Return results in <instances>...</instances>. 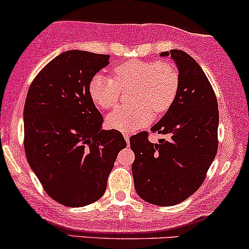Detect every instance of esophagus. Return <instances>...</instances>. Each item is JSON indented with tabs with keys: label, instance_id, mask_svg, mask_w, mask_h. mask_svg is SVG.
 I'll return each mask as SVG.
<instances>
[{
	"label": "esophagus",
	"instance_id": "1",
	"mask_svg": "<svg viewBox=\"0 0 249 249\" xmlns=\"http://www.w3.org/2000/svg\"><path fill=\"white\" fill-rule=\"evenodd\" d=\"M124 138H125V142H126L127 144H129V142H130V133H124Z\"/></svg>",
	"mask_w": 249,
	"mask_h": 249
}]
</instances>
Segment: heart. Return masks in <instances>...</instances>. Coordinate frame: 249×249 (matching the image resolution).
Segmentation results:
<instances>
[{
	"instance_id": "b5f03b06",
	"label": "heart",
	"mask_w": 249,
	"mask_h": 249,
	"mask_svg": "<svg viewBox=\"0 0 249 249\" xmlns=\"http://www.w3.org/2000/svg\"><path fill=\"white\" fill-rule=\"evenodd\" d=\"M133 86L132 105L120 106L107 114L108 129L131 132L146 126L154 117L173 106L179 89V75L173 65L164 61L130 60L113 68V78L99 72L89 80L87 91L98 107L107 110L118 102L119 87Z\"/></svg>"
}]
</instances>
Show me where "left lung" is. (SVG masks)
Returning <instances> with one entry per match:
<instances>
[{
  "label": "left lung",
  "mask_w": 249,
  "mask_h": 249,
  "mask_svg": "<svg viewBox=\"0 0 249 249\" xmlns=\"http://www.w3.org/2000/svg\"><path fill=\"white\" fill-rule=\"evenodd\" d=\"M160 56H170L179 75L176 100L151 127L168 139L150 143L147 132H141L130 138V146L136 193L168 207L187 200L206 178L217 152L218 108L208 78L189 54L171 49Z\"/></svg>",
  "instance_id": "8db88e82"
}]
</instances>
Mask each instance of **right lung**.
Here are the masks:
<instances>
[{"instance_id":"add662e5","label":"right lung","mask_w":249,"mask_h":249,"mask_svg":"<svg viewBox=\"0 0 249 249\" xmlns=\"http://www.w3.org/2000/svg\"><path fill=\"white\" fill-rule=\"evenodd\" d=\"M110 55L67 51L33 80L23 111L24 151L32 170L54 201L84 207L104 195L118 152L119 131L103 130V117L87 91Z\"/></svg>"}]
</instances>
